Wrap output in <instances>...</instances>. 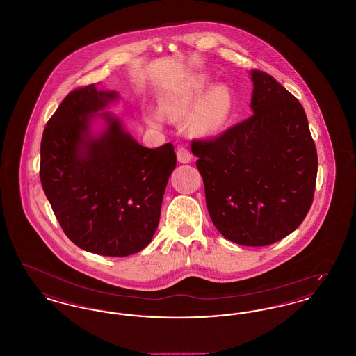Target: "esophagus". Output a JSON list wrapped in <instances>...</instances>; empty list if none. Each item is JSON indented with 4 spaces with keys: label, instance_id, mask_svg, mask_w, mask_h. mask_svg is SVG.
Here are the masks:
<instances>
[{
    "label": "esophagus",
    "instance_id": "esophagus-1",
    "mask_svg": "<svg viewBox=\"0 0 356 356\" xmlns=\"http://www.w3.org/2000/svg\"><path fill=\"white\" fill-rule=\"evenodd\" d=\"M177 160L180 161V163H183V164H186V163H189L191 160H192V154L191 152L184 148V147H180L179 149H177Z\"/></svg>",
    "mask_w": 356,
    "mask_h": 356
}]
</instances>
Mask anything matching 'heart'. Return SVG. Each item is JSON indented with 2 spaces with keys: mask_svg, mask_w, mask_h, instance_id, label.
I'll return each mask as SVG.
<instances>
[{
  "mask_svg": "<svg viewBox=\"0 0 356 356\" xmlns=\"http://www.w3.org/2000/svg\"><path fill=\"white\" fill-rule=\"evenodd\" d=\"M208 85V76H191L161 100V111L170 118H186L193 111L191 124L196 132L204 135L219 132L229 118L232 97L229 89L221 84L213 85L204 93ZM149 119L153 122L163 121L157 112Z\"/></svg>",
  "mask_w": 356,
  "mask_h": 356,
  "instance_id": "1",
  "label": "heart"
}]
</instances>
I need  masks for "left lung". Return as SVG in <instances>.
Segmentation results:
<instances>
[{"mask_svg": "<svg viewBox=\"0 0 356 356\" xmlns=\"http://www.w3.org/2000/svg\"><path fill=\"white\" fill-rule=\"evenodd\" d=\"M254 115L192 141L209 216L240 245H270L293 232L314 200L318 153L298 99L271 74L251 70Z\"/></svg>", "mask_w": 356, "mask_h": 356, "instance_id": "left-lung-1", "label": "left lung"}]
</instances>
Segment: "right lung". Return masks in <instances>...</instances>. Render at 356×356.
Returning a JSON list of instances; mask_svg holds the SVG:
<instances>
[{
    "label": "right lung",
    "instance_id": "1",
    "mask_svg": "<svg viewBox=\"0 0 356 356\" xmlns=\"http://www.w3.org/2000/svg\"><path fill=\"white\" fill-rule=\"evenodd\" d=\"M119 95L95 84L72 90L41 140L40 179L65 235L81 250L124 257L145 248L156 232L176 153L170 143L149 149L109 112ZM107 122L99 136L91 121Z\"/></svg>",
    "mask_w": 356,
    "mask_h": 356
}]
</instances>
